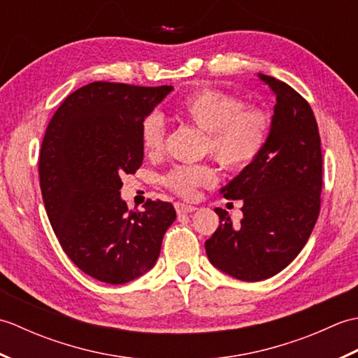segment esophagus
Segmentation results:
<instances>
[{
    "instance_id": "obj_1",
    "label": "esophagus",
    "mask_w": 358,
    "mask_h": 358,
    "mask_svg": "<svg viewBox=\"0 0 358 358\" xmlns=\"http://www.w3.org/2000/svg\"><path fill=\"white\" fill-rule=\"evenodd\" d=\"M196 208L191 206V204H186V203H175V210H177L178 215H183V214H191Z\"/></svg>"
}]
</instances>
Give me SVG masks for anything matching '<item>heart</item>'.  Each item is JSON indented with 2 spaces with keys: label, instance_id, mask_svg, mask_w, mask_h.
<instances>
[{
  "label": "heart",
  "instance_id": "heart-1",
  "mask_svg": "<svg viewBox=\"0 0 358 358\" xmlns=\"http://www.w3.org/2000/svg\"><path fill=\"white\" fill-rule=\"evenodd\" d=\"M245 104L238 95L209 87L194 90L177 104L181 120L206 132L204 150L229 172H241L252 166L269 143L268 112ZM140 135L144 152L162 154L166 141V121L162 113H148L141 121ZM215 181V169L209 164L175 166L163 178L167 189L185 199H192L199 189L209 187Z\"/></svg>",
  "mask_w": 358,
  "mask_h": 358
}]
</instances>
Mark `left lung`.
Here are the masks:
<instances>
[{
    "instance_id": "8db88e82",
    "label": "left lung",
    "mask_w": 358,
    "mask_h": 358,
    "mask_svg": "<svg viewBox=\"0 0 358 358\" xmlns=\"http://www.w3.org/2000/svg\"><path fill=\"white\" fill-rule=\"evenodd\" d=\"M277 96L263 155L222 189L243 200L240 226L215 209L220 226L204 243L210 263L243 281L283 271L305 248L320 214L322 146L309 103L286 83L258 73Z\"/></svg>"
}]
</instances>
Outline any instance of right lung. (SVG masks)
Masks as SVG:
<instances>
[{"label": "right lung", "instance_id": "right-lung-1", "mask_svg": "<svg viewBox=\"0 0 358 358\" xmlns=\"http://www.w3.org/2000/svg\"><path fill=\"white\" fill-rule=\"evenodd\" d=\"M172 86L94 81L53 113L40 152V186L52 229L66 255L92 278L123 285L155 264L175 217L171 203L129 210L121 177L143 163V118Z\"/></svg>", "mask_w": 358, "mask_h": 358}]
</instances>
